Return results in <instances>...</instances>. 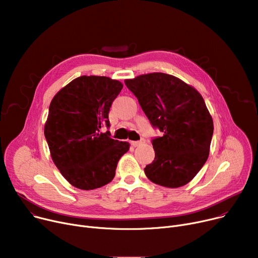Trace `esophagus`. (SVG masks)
<instances>
[{
	"label": "esophagus",
	"instance_id": "obj_1",
	"mask_svg": "<svg viewBox=\"0 0 258 258\" xmlns=\"http://www.w3.org/2000/svg\"><path fill=\"white\" fill-rule=\"evenodd\" d=\"M142 143H144V140H140V141H132V145L134 147H137L139 145H141Z\"/></svg>",
	"mask_w": 258,
	"mask_h": 258
}]
</instances>
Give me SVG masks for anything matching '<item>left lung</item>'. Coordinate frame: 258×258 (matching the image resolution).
<instances>
[{"instance_id":"1","label":"left lung","mask_w":258,"mask_h":258,"mask_svg":"<svg viewBox=\"0 0 258 258\" xmlns=\"http://www.w3.org/2000/svg\"><path fill=\"white\" fill-rule=\"evenodd\" d=\"M154 127L163 136L153 139L155 160L146 177L155 184L178 188L190 182L209 156L213 120L202 95L180 78L150 73L125 79Z\"/></svg>"}]
</instances>
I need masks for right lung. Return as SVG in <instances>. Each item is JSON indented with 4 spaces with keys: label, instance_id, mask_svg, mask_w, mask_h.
Wrapping results in <instances>:
<instances>
[{
    "label": "right lung",
    "instance_id": "obj_1",
    "mask_svg": "<svg viewBox=\"0 0 258 258\" xmlns=\"http://www.w3.org/2000/svg\"><path fill=\"white\" fill-rule=\"evenodd\" d=\"M123 85L105 76H80L53 97L45 123L51 158L62 177L83 190L110 183L119 159L130 150L102 133L108 112Z\"/></svg>",
    "mask_w": 258,
    "mask_h": 258
}]
</instances>
